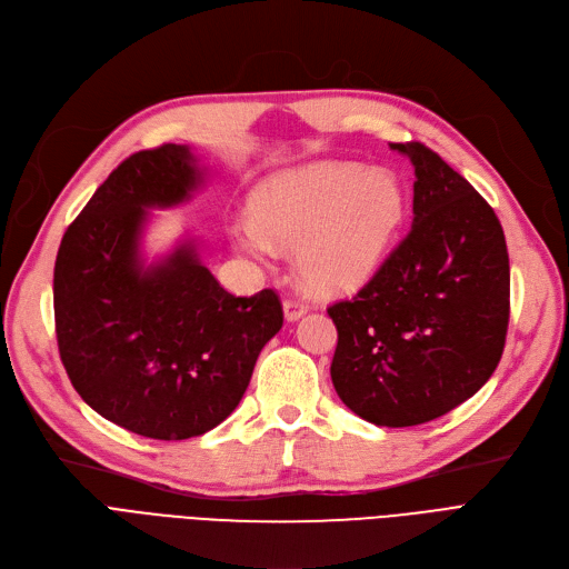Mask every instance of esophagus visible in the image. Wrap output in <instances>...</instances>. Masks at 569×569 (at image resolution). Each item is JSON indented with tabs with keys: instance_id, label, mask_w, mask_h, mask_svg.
<instances>
[{
	"instance_id": "obj_1",
	"label": "esophagus",
	"mask_w": 569,
	"mask_h": 569,
	"mask_svg": "<svg viewBox=\"0 0 569 569\" xmlns=\"http://www.w3.org/2000/svg\"><path fill=\"white\" fill-rule=\"evenodd\" d=\"M309 311V307L302 302V300H295V298H288L286 302H283V316H286V320H298V318H302L305 313Z\"/></svg>"
}]
</instances>
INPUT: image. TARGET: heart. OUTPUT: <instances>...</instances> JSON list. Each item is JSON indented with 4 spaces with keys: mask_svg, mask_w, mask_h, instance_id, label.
<instances>
[{
    "mask_svg": "<svg viewBox=\"0 0 569 569\" xmlns=\"http://www.w3.org/2000/svg\"><path fill=\"white\" fill-rule=\"evenodd\" d=\"M400 179L353 162H313L264 181L253 218H237V249L267 262L279 246H300L305 283L323 295L349 292L377 274L405 218Z\"/></svg>",
    "mask_w": 569,
    "mask_h": 569,
    "instance_id": "1",
    "label": "heart"
}]
</instances>
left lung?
Instances as JSON below:
<instances>
[{"label": "left lung", "mask_w": 569, "mask_h": 569, "mask_svg": "<svg viewBox=\"0 0 569 569\" xmlns=\"http://www.w3.org/2000/svg\"><path fill=\"white\" fill-rule=\"evenodd\" d=\"M413 164V223L337 326L341 402L386 428L449 413L490 379L509 326V253L483 197L428 146L390 143Z\"/></svg>", "instance_id": "8db88e82"}]
</instances>
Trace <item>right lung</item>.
<instances>
[{
    "label": "right lung",
    "instance_id": "1",
    "mask_svg": "<svg viewBox=\"0 0 569 569\" xmlns=\"http://www.w3.org/2000/svg\"><path fill=\"white\" fill-rule=\"evenodd\" d=\"M202 183L188 146L130 156L67 228L56 258V335L71 386L107 421L151 439L223 423L283 326L274 290L237 298L190 239L143 264L148 209L177 207Z\"/></svg>",
    "mask_w": 569,
    "mask_h": 569
}]
</instances>
